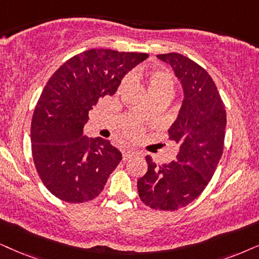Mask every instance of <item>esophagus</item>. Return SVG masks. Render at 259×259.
Listing matches in <instances>:
<instances>
[{
    "label": "esophagus",
    "mask_w": 259,
    "mask_h": 259,
    "mask_svg": "<svg viewBox=\"0 0 259 259\" xmlns=\"http://www.w3.org/2000/svg\"><path fill=\"white\" fill-rule=\"evenodd\" d=\"M136 152L135 150H130V149H124L123 150V160H127L130 158H133L135 155Z\"/></svg>",
    "instance_id": "esophagus-1"
}]
</instances>
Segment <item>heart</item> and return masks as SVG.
<instances>
[{
  "label": "heart",
  "mask_w": 259,
  "mask_h": 259,
  "mask_svg": "<svg viewBox=\"0 0 259 259\" xmlns=\"http://www.w3.org/2000/svg\"><path fill=\"white\" fill-rule=\"evenodd\" d=\"M146 78L147 83H148L149 93L159 91H171L173 92V87H175V78H173L172 74L168 71L161 70V69H154L150 71H142V70H135L132 74V76H126L123 80L122 84H120V90L126 87L130 83L132 78L135 80H141V78ZM126 127L132 133H137L140 130V126L137 123H129L126 124Z\"/></svg>",
  "instance_id": "b5f03b06"
}]
</instances>
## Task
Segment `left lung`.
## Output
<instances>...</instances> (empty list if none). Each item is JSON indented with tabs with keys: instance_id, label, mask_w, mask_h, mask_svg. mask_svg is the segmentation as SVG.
I'll list each match as a JSON object with an SVG mask.
<instances>
[{
	"instance_id": "left-lung-1",
	"label": "left lung",
	"mask_w": 259,
	"mask_h": 259,
	"mask_svg": "<svg viewBox=\"0 0 259 259\" xmlns=\"http://www.w3.org/2000/svg\"><path fill=\"white\" fill-rule=\"evenodd\" d=\"M171 65L182 84L183 103L169 126L178 145L176 160L156 166L137 181L141 201L158 210H177L197 198L210 182L224 150L226 110L214 81L201 65L177 52L156 56Z\"/></svg>"
}]
</instances>
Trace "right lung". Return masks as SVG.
Wrapping results in <instances>:
<instances>
[{"mask_svg":"<svg viewBox=\"0 0 259 259\" xmlns=\"http://www.w3.org/2000/svg\"><path fill=\"white\" fill-rule=\"evenodd\" d=\"M147 54L92 49L62 64L45 84L31 124L33 161L42 184L62 201L83 203L103 191L122 153L109 140L83 135L88 112L113 96Z\"/></svg>","mask_w":259,"mask_h":259,"instance_id":"right-lung-1","label":"right lung"}]
</instances>
